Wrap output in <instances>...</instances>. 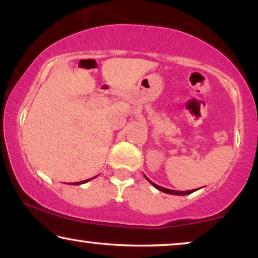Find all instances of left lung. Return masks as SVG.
<instances>
[{
    "label": "left lung",
    "instance_id": "left-lung-1",
    "mask_svg": "<svg viewBox=\"0 0 258 258\" xmlns=\"http://www.w3.org/2000/svg\"><path fill=\"white\" fill-rule=\"evenodd\" d=\"M144 177H146L148 181H149L151 184H153L155 188L156 189H158L160 190V191H163V192H165V194H170V195H179V196H184V195H189V194H191V192H194V191H196V190H186V191H177V190H171V189H167V188H163V186H160V185H157V184H155L154 182H151L149 178L147 177L146 175H144Z\"/></svg>",
    "mask_w": 258,
    "mask_h": 258
}]
</instances>
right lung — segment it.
<instances>
[{"label":"right lung","instance_id":"obj_1","mask_svg":"<svg viewBox=\"0 0 258 258\" xmlns=\"http://www.w3.org/2000/svg\"><path fill=\"white\" fill-rule=\"evenodd\" d=\"M95 178V177H94ZM91 178H89V179H87V181H82V182H76V183H74V185H79V184H83V183H87L88 181H90Z\"/></svg>","mask_w":258,"mask_h":258}]
</instances>
